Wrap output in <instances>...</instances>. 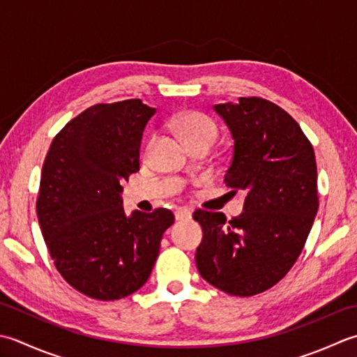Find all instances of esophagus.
<instances>
[{
    "label": "esophagus",
    "instance_id": "obj_1",
    "mask_svg": "<svg viewBox=\"0 0 357 357\" xmlns=\"http://www.w3.org/2000/svg\"><path fill=\"white\" fill-rule=\"evenodd\" d=\"M192 209L191 208H178L176 211V220H188L191 219Z\"/></svg>",
    "mask_w": 357,
    "mask_h": 357
}]
</instances>
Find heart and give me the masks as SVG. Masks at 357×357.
Here are the masks:
<instances>
[{
	"mask_svg": "<svg viewBox=\"0 0 357 357\" xmlns=\"http://www.w3.org/2000/svg\"><path fill=\"white\" fill-rule=\"evenodd\" d=\"M176 126L188 144L194 142H209L213 144L217 138L215 123L205 114L188 112L180 115L176 120Z\"/></svg>",
	"mask_w": 357,
	"mask_h": 357,
	"instance_id": "b5f03b06",
	"label": "heart"
}]
</instances>
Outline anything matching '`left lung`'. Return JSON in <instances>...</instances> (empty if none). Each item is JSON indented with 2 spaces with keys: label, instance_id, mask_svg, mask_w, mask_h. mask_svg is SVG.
Wrapping results in <instances>:
<instances>
[{
  "label": "left lung",
  "instance_id": "1",
  "mask_svg": "<svg viewBox=\"0 0 357 357\" xmlns=\"http://www.w3.org/2000/svg\"><path fill=\"white\" fill-rule=\"evenodd\" d=\"M234 149L225 183L243 191V213L197 209L203 238L195 252L200 275L231 296L270 289L301 256L317 214L314 149L297 121L259 97L215 105Z\"/></svg>",
  "mask_w": 357,
  "mask_h": 357
}]
</instances>
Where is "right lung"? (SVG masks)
<instances>
[{"label": "right lung", "mask_w": 357, "mask_h": 357, "mask_svg": "<svg viewBox=\"0 0 357 357\" xmlns=\"http://www.w3.org/2000/svg\"><path fill=\"white\" fill-rule=\"evenodd\" d=\"M154 107L132 98L96 105L54 138L36 199L41 234L58 273L97 301H117L146 283L169 209H123L121 181L140 169V144Z\"/></svg>", "instance_id": "1"}]
</instances>
